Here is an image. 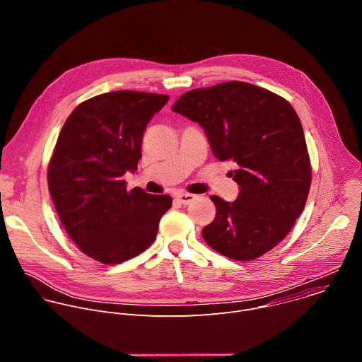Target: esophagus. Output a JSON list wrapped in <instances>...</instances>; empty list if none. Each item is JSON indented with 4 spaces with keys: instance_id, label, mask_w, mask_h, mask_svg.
<instances>
[{
    "instance_id": "esophagus-1",
    "label": "esophagus",
    "mask_w": 362,
    "mask_h": 362,
    "mask_svg": "<svg viewBox=\"0 0 362 362\" xmlns=\"http://www.w3.org/2000/svg\"><path fill=\"white\" fill-rule=\"evenodd\" d=\"M194 199H196V196H194V194H190V193H177V194H176V200H177L179 203H182V204H189V203H192Z\"/></svg>"
}]
</instances>
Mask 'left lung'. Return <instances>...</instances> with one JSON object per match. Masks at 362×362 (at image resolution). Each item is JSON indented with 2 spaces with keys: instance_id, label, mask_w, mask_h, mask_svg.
<instances>
[{
  "instance_id": "left-lung-1",
  "label": "left lung",
  "mask_w": 362,
  "mask_h": 362,
  "mask_svg": "<svg viewBox=\"0 0 362 362\" xmlns=\"http://www.w3.org/2000/svg\"><path fill=\"white\" fill-rule=\"evenodd\" d=\"M173 112L197 122L215 158L233 160L239 196H211L216 216L202 236L235 261H252L275 247L302 214L313 168L300 120L284 97L243 81L185 93Z\"/></svg>"
}]
</instances>
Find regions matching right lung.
<instances>
[{"mask_svg":"<svg viewBox=\"0 0 362 362\" xmlns=\"http://www.w3.org/2000/svg\"><path fill=\"white\" fill-rule=\"evenodd\" d=\"M168 94L119 90L91 97L67 117L47 169L63 228L94 261L116 265L156 239L169 194L127 190L123 175L137 170L147 123Z\"/></svg>","mask_w":362,"mask_h":362,"instance_id":"right-lung-1","label":"right lung"}]
</instances>
